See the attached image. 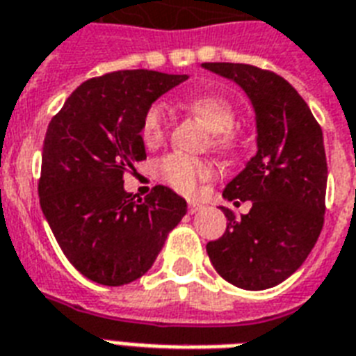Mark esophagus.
Here are the masks:
<instances>
[{
    "mask_svg": "<svg viewBox=\"0 0 356 356\" xmlns=\"http://www.w3.org/2000/svg\"><path fill=\"white\" fill-rule=\"evenodd\" d=\"M188 210H189V213H197L199 210H202V204H200V202H197V200H189Z\"/></svg>",
    "mask_w": 356,
    "mask_h": 356,
    "instance_id": "esophagus-1",
    "label": "esophagus"
}]
</instances>
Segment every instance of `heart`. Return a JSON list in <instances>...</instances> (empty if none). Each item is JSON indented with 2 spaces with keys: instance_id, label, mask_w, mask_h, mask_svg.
<instances>
[{
  "instance_id": "b5f03b06",
  "label": "heart",
  "mask_w": 356,
  "mask_h": 356,
  "mask_svg": "<svg viewBox=\"0 0 356 356\" xmlns=\"http://www.w3.org/2000/svg\"><path fill=\"white\" fill-rule=\"evenodd\" d=\"M188 108L195 116L200 118L208 129L212 131V143L216 148L231 149L236 146L238 138L232 131L236 112L234 106L218 95H197L189 99ZM168 127V108L165 103L149 105L143 118L140 135L148 146H157L165 138ZM157 175L170 188L180 193L193 195L200 184L210 181L216 176V170L208 161L184 156V154H168L157 163Z\"/></svg>"
}]
</instances>
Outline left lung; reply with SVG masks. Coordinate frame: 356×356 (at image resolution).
I'll return each mask as SVG.
<instances>
[{
  "label": "left lung",
  "instance_id": "1",
  "mask_svg": "<svg viewBox=\"0 0 356 356\" xmlns=\"http://www.w3.org/2000/svg\"><path fill=\"white\" fill-rule=\"evenodd\" d=\"M234 80L257 118V154L227 184V200H251L240 219L221 208L225 234L208 242V257L223 280L263 291L300 268L325 221L327 156L323 131L306 101L280 74L245 63H202Z\"/></svg>",
  "mask_w": 356,
  "mask_h": 356
}]
</instances>
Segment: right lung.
I'll use <instances>...</instances> for the list:
<instances>
[{
    "instance_id": "add662e5",
    "label": "right lung",
    "mask_w": 356,
    "mask_h": 356,
    "mask_svg": "<svg viewBox=\"0 0 356 356\" xmlns=\"http://www.w3.org/2000/svg\"><path fill=\"white\" fill-rule=\"evenodd\" d=\"M188 74L116 71L80 84L48 124L39 200L61 251L82 276L120 287L144 276L188 202L165 186L144 199L124 175L146 159L149 105Z\"/></svg>"
}]
</instances>
